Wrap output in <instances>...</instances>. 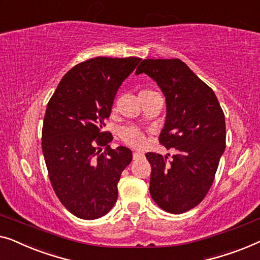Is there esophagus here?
<instances>
[{"instance_id": "esophagus-1", "label": "esophagus", "mask_w": 260, "mask_h": 260, "mask_svg": "<svg viewBox=\"0 0 260 260\" xmlns=\"http://www.w3.org/2000/svg\"><path fill=\"white\" fill-rule=\"evenodd\" d=\"M141 156H142V153H140V152H133V159L134 160L141 158Z\"/></svg>"}]
</instances>
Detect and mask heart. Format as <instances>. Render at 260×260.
Returning <instances> with one entry per match:
<instances>
[{
  "instance_id": "b5f03b06",
  "label": "heart",
  "mask_w": 260,
  "mask_h": 260,
  "mask_svg": "<svg viewBox=\"0 0 260 260\" xmlns=\"http://www.w3.org/2000/svg\"><path fill=\"white\" fill-rule=\"evenodd\" d=\"M120 137L126 144L133 147H142L145 145V137L137 127H126L120 131Z\"/></svg>"
}]
</instances>
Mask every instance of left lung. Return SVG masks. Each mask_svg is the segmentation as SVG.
Returning <instances> with one entry per match:
<instances>
[{
    "label": "left lung",
    "instance_id": "8db88e82",
    "mask_svg": "<svg viewBox=\"0 0 260 260\" xmlns=\"http://www.w3.org/2000/svg\"><path fill=\"white\" fill-rule=\"evenodd\" d=\"M142 73L165 96L159 140L175 151L171 161L167 155L146 154L152 166L149 193L164 211L180 214L202 203L212 186L225 151V116L213 90L179 58H147L135 75Z\"/></svg>",
    "mask_w": 260,
    "mask_h": 260
}]
</instances>
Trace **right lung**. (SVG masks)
Listing matches in <instances>:
<instances>
[{
  "instance_id": "right-lung-1",
  "label": "right lung",
  "mask_w": 260,
  "mask_h": 260,
  "mask_svg": "<svg viewBox=\"0 0 260 260\" xmlns=\"http://www.w3.org/2000/svg\"><path fill=\"white\" fill-rule=\"evenodd\" d=\"M140 61L100 56L81 62L62 78L47 105L42 153L57 198L75 217H104L118 199L120 175L133 155L125 146L100 153L113 140L104 126L116 92Z\"/></svg>"
}]
</instances>
